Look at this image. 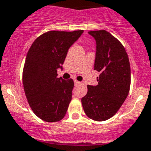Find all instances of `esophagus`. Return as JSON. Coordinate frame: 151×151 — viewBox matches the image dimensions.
<instances>
[{
    "mask_svg": "<svg viewBox=\"0 0 151 151\" xmlns=\"http://www.w3.org/2000/svg\"><path fill=\"white\" fill-rule=\"evenodd\" d=\"M74 83H75V84H80L81 83L80 82V81H78V80H74Z\"/></svg>",
    "mask_w": 151,
    "mask_h": 151,
    "instance_id": "1",
    "label": "esophagus"
}]
</instances>
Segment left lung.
<instances>
[{
	"label": "left lung",
	"mask_w": 151,
	"mask_h": 151,
	"mask_svg": "<svg viewBox=\"0 0 151 151\" xmlns=\"http://www.w3.org/2000/svg\"><path fill=\"white\" fill-rule=\"evenodd\" d=\"M96 40L94 70L99 72L98 85H88V93L81 99L88 118L105 121L114 116L128 96L131 87V67L123 45L105 30L90 31Z\"/></svg>",
	"instance_id": "1"
}]
</instances>
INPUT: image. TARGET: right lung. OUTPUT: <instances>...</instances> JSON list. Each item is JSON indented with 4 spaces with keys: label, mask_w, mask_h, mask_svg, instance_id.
I'll use <instances>...</instances> for the list:
<instances>
[{
    "label": "right lung",
    "mask_w": 151,
    "mask_h": 151,
    "mask_svg": "<svg viewBox=\"0 0 151 151\" xmlns=\"http://www.w3.org/2000/svg\"><path fill=\"white\" fill-rule=\"evenodd\" d=\"M83 30L49 31L35 40L24 65V90L34 114L45 122H58L66 114L74 81L57 77L69 47Z\"/></svg>",
    "instance_id": "1"
}]
</instances>
